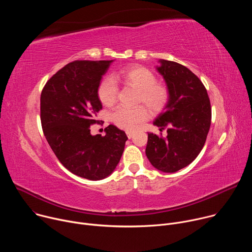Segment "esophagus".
<instances>
[{
    "mask_svg": "<svg viewBox=\"0 0 252 252\" xmlns=\"http://www.w3.org/2000/svg\"><path fill=\"white\" fill-rule=\"evenodd\" d=\"M133 134H134V133H133L132 131H126V135H127L128 138H131V137L133 136Z\"/></svg>",
    "mask_w": 252,
    "mask_h": 252,
    "instance_id": "obj_1",
    "label": "esophagus"
}]
</instances>
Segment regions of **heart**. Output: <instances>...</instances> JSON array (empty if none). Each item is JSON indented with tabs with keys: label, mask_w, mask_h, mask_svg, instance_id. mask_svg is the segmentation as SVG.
Wrapping results in <instances>:
<instances>
[{
	"label": "heart",
	"mask_w": 252,
	"mask_h": 252,
	"mask_svg": "<svg viewBox=\"0 0 252 252\" xmlns=\"http://www.w3.org/2000/svg\"><path fill=\"white\" fill-rule=\"evenodd\" d=\"M113 77L116 81L138 90L137 102L145 103L152 113L160 112L168 101L169 92L167 88L158 83L157 76L145 66L135 65L120 69ZM113 79L111 77H105L97 87V97L105 106L113 105L118 98L119 88ZM149 110L143 105L132 109L121 105L112 113L111 119L119 127L133 130L149 119Z\"/></svg>",
	"instance_id": "1"
}]
</instances>
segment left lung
<instances>
[{"instance_id": "left-lung-1", "label": "left lung", "mask_w": 252, "mask_h": 252, "mask_svg": "<svg viewBox=\"0 0 252 252\" xmlns=\"http://www.w3.org/2000/svg\"><path fill=\"white\" fill-rule=\"evenodd\" d=\"M169 98L154 122L166 137L150 132L146 155L157 169L175 172L191 163L201 152L211 123V106L205 87L187 66L159 60Z\"/></svg>"}]
</instances>
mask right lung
Wrapping results in <instances>:
<instances>
[{
    "mask_svg": "<svg viewBox=\"0 0 252 252\" xmlns=\"http://www.w3.org/2000/svg\"><path fill=\"white\" fill-rule=\"evenodd\" d=\"M113 61H75L47 82L41 94L44 134L61 163L74 174L99 181L112 174L127 136L110 125L105 135H92L102 105L97 87Z\"/></svg>",
    "mask_w": 252,
    "mask_h": 252,
    "instance_id": "right-lung-1",
    "label": "right lung"
}]
</instances>
